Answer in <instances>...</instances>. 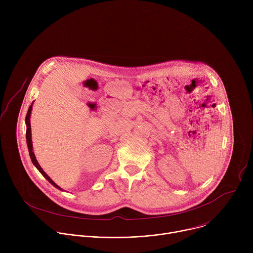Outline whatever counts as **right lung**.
<instances>
[{"label":"right lung","instance_id":"right-lung-1","mask_svg":"<svg viewBox=\"0 0 253 253\" xmlns=\"http://www.w3.org/2000/svg\"><path fill=\"white\" fill-rule=\"evenodd\" d=\"M33 104H34V102L31 104V106L29 107V110H28V112H27V115H26V120H25V122H26V126H27V132H26V139H27V145H28V149H29V154H30V158H31V160H32V162H33V164L35 165V167L37 168L40 172H41V174L48 180V181L53 185V186H55L57 189H59V190H63L61 187H59L53 180L46 174V172L42 169V167L40 166V164L38 163V161H37V159H36V157H35V154H34V152H33V143H32V133H31V123H30V118H31V113H32V107H33Z\"/></svg>","mask_w":253,"mask_h":253}]
</instances>
